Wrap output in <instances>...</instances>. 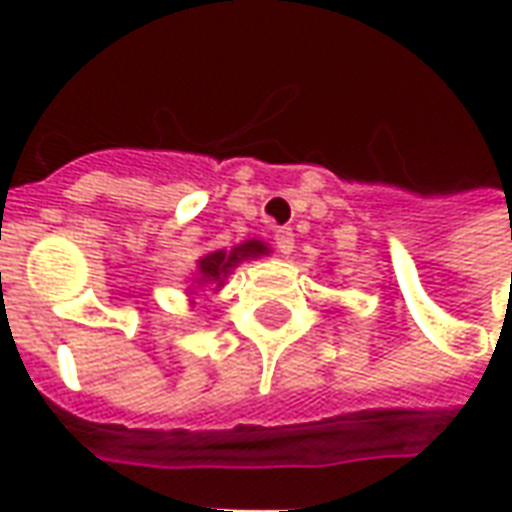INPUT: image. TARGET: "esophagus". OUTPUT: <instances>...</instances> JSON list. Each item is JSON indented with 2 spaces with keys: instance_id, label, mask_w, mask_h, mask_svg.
<instances>
[{
  "instance_id": "1",
  "label": "esophagus",
  "mask_w": 512,
  "mask_h": 512,
  "mask_svg": "<svg viewBox=\"0 0 512 512\" xmlns=\"http://www.w3.org/2000/svg\"><path fill=\"white\" fill-rule=\"evenodd\" d=\"M274 246H277V252L282 257L293 255V249H296V241H293V230L290 227H282L274 233Z\"/></svg>"
}]
</instances>
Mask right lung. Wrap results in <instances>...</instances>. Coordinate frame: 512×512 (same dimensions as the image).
I'll return each mask as SVG.
<instances>
[{"mask_svg": "<svg viewBox=\"0 0 512 512\" xmlns=\"http://www.w3.org/2000/svg\"><path fill=\"white\" fill-rule=\"evenodd\" d=\"M268 246L263 241H246V244L235 246L233 252H208L205 257L197 260V279L200 282H216V288H222L224 277L230 274V268H235L241 260H249V257L266 255Z\"/></svg>", "mask_w": 512, "mask_h": 512, "instance_id": "add662e5", "label": "right lung"}]
</instances>
